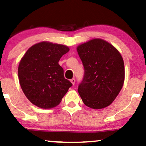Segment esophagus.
I'll return each instance as SVG.
<instances>
[{"label":"esophagus","instance_id":"1","mask_svg":"<svg viewBox=\"0 0 146 146\" xmlns=\"http://www.w3.org/2000/svg\"><path fill=\"white\" fill-rule=\"evenodd\" d=\"M75 79L74 78H72V79H71L70 80V82H71V83L72 84V85H74V84H75Z\"/></svg>","mask_w":146,"mask_h":146}]
</instances>
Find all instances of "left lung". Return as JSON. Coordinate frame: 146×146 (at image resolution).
Listing matches in <instances>:
<instances>
[{"label": "left lung", "mask_w": 146, "mask_h": 146, "mask_svg": "<svg viewBox=\"0 0 146 146\" xmlns=\"http://www.w3.org/2000/svg\"><path fill=\"white\" fill-rule=\"evenodd\" d=\"M76 49L85 71L78 89L82 100L92 109L108 106L124 82V62L121 54L101 38L92 39L78 45Z\"/></svg>", "instance_id": "obj_1"}]
</instances>
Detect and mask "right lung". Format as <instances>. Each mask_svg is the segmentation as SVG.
<instances>
[{"mask_svg":"<svg viewBox=\"0 0 146 146\" xmlns=\"http://www.w3.org/2000/svg\"><path fill=\"white\" fill-rule=\"evenodd\" d=\"M69 50L67 46L42 41L30 47L21 58L18 68L19 83L34 105L44 109L54 108L72 86L58 64Z\"/></svg>","mask_w":146,"mask_h":146,"instance_id":"right-lung-1","label":"right lung"}]
</instances>
